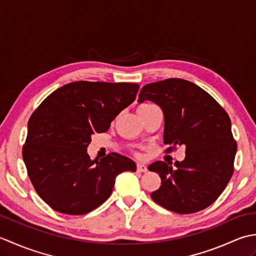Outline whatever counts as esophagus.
I'll return each instance as SVG.
<instances>
[{
  "mask_svg": "<svg viewBox=\"0 0 256 256\" xmlns=\"http://www.w3.org/2000/svg\"><path fill=\"white\" fill-rule=\"evenodd\" d=\"M136 170L140 172H148V166L142 164V162H138L136 164Z\"/></svg>",
  "mask_w": 256,
  "mask_h": 256,
  "instance_id": "1",
  "label": "esophagus"
}]
</instances>
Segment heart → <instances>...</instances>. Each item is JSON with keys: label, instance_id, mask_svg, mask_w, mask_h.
Listing matches in <instances>:
<instances>
[{"label": "heart", "instance_id": "1", "mask_svg": "<svg viewBox=\"0 0 256 256\" xmlns=\"http://www.w3.org/2000/svg\"><path fill=\"white\" fill-rule=\"evenodd\" d=\"M152 106V103H144V104H140V106Z\"/></svg>", "mask_w": 256, "mask_h": 256}]
</instances>
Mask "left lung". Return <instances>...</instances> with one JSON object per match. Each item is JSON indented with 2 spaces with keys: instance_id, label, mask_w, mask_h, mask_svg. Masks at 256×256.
Listing matches in <instances>:
<instances>
[{
  "instance_id": "1",
  "label": "left lung",
  "mask_w": 256,
  "mask_h": 256,
  "mask_svg": "<svg viewBox=\"0 0 256 256\" xmlns=\"http://www.w3.org/2000/svg\"><path fill=\"white\" fill-rule=\"evenodd\" d=\"M145 100L164 112L166 153L186 146V157L175 162L176 170L162 160L148 166L162 179L152 199L180 214L206 209L218 199L234 170L238 145L229 116L208 92L184 79L145 84L138 101Z\"/></svg>"
}]
</instances>
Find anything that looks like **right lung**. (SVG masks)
I'll list each match as a JSON object with an SVG mask.
<instances>
[{
  "instance_id": "obj_1",
  "label": "right lung",
  "mask_w": 256,
  "mask_h": 256,
  "mask_svg": "<svg viewBox=\"0 0 256 256\" xmlns=\"http://www.w3.org/2000/svg\"><path fill=\"white\" fill-rule=\"evenodd\" d=\"M138 88L77 81L54 91L32 112L22 154L36 192L52 209L88 214L110 197L118 174L136 170L132 160L118 153L91 160L86 148L92 134L106 132L135 100Z\"/></svg>"
}]
</instances>
